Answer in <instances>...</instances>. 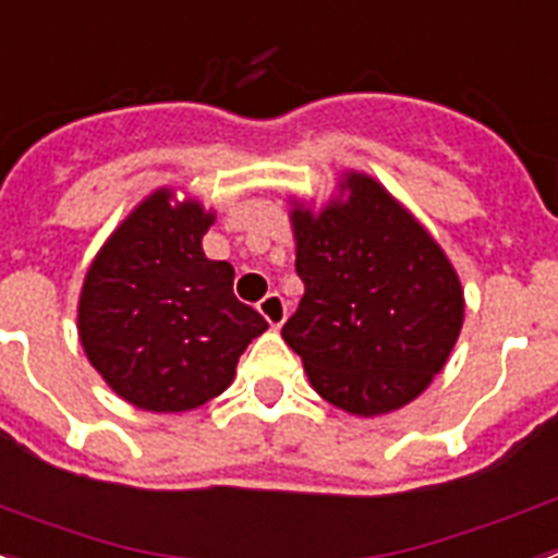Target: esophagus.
Returning a JSON list of instances; mask_svg holds the SVG:
<instances>
[{
    "label": "esophagus",
    "mask_w": 558,
    "mask_h": 558,
    "mask_svg": "<svg viewBox=\"0 0 558 558\" xmlns=\"http://www.w3.org/2000/svg\"><path fill=\"white\" fill-rule=\"evenodd\" d=\"M259 313L268 319L270 328H282V322L288 319V305L279 293H268V296L259 302Z\"/></svg>",
    "instance_id": "34e87169"
}]
</instances>
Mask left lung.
I'll list each match as a JSON object with an SVG mask.
<instances>
[{"mask_svg":"<svg viewBox=\"0 0 558 558\" xmlns=\"http://www.w3.org/2000/svg\"><path fill=\"white\" fill-rule=\"evenodd\" d=\"M319 216L293 210L305 296L282 339L313 390L356 416L413 402L445 367L464 319L462 284L430 233L362 173Z\"/></svg>","mask_w":558,"mask_h":558,"instance_id":"left-lung-1","label":"left lung"}]
</instances>
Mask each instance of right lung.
<instances>
[{
    "mask_svg": "<svg viewBox=\"0 0 558 558\" xmlns=\"http://www.w3.org/2000/svg\"><path fill=\"white\" fill-rule=\"evenodd\" d=\"M214 216L154 193L133 210L85 276L82 348L136 408H199L233 381L239 356L268 322L233 293V268L202 253Z\"/></svg>",
    "mask_w": 558,
    "mask_h": 558,
    "instance_id": "right-lung-1",
    "label": "right lung"
}]
</instances>
